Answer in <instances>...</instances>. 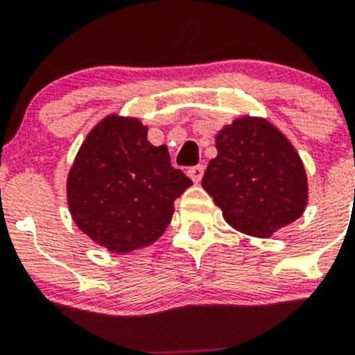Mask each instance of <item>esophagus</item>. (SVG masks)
<instances>
[{"mask_svg":"<svg viewBox=\"0 0 355 355\" xmlns=\"http://www.w3.org/2000/svg\"><path fill=\"white\" fill-rule=\"evenodd\" d=\"M188 175L192 178L193 183H199L202 180V175H205V165H196V167L188 168Z\"/></svg>","mask_w":355,"mask_h":355,"instance_id":"1","label":"esophagus"}]
</instances>
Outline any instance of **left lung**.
Segmentation results:
<instances>
[{
	"instance_id": "1",
	"label": "left lung",
	"mask_w": 355,
	"mask_h": 355,
	"mask_svg": "<svg viewBox=\"0 0 355 355\" xmlns=\"http://www.w3.org/2000/svg\"><path fill=\"white\" fill-rule=\"evenodd\" d=\"M216 150L202 187L233 227L266 238L302 215L307 202L302 159L272 124L238 119L216 137Z\"/></svg>"
}]
</instances>
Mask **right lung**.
I'll use <instances>...</instances> for the list:
<instances>
[{"label": "right lung", "mask_w": 355, "mask_h": 355, "mask_svg": "<svg viewBox=\"0 0 355 355\" xmlns=\"http://www.w3.org/2000/svg\"><path fill=\"white\" fill-rule=\"evenodd\" d=\"M190 184L171 165L167 147L150 146L142 122L110 115L90 131L69 172V208L96 243L131 252L162 236Z\"/></svg>", "instance_id": "1"}]
</instances>
